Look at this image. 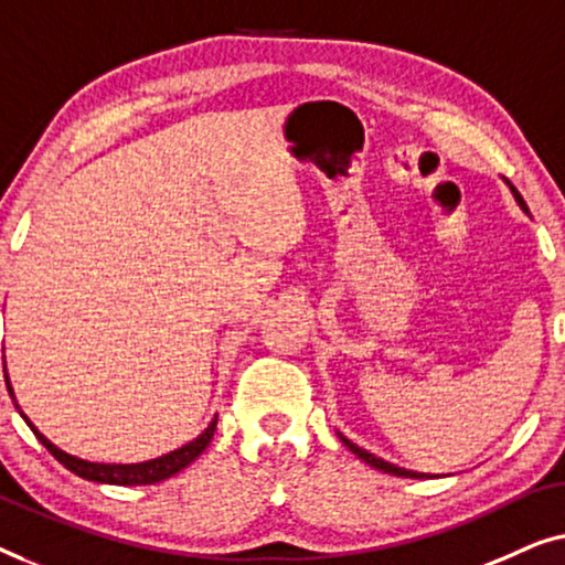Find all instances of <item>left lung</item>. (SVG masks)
Returning a JSON list of instances; mask_svg holds the SVG:
<instances>
[{"label": "left lung", "mask_w": 565, "mask_h": 565, "mask_svg": "<svg viewBox=\"0 0 565 565\" xmlns=\"http://www.w3.org/2000/svg\"><path fill=\"white\" fill-rule=\"evenodd\" d=\"M512 194H514V200H518V204L522 206L524 212H527V204H524V200H522V194L518 192V189L512 186ZM340 440H343V445L351 452H355V456H359L363 463H369V466H373V468H379V471H384V473H392V476H404V479H430V476L427 473H417V471H407V468H399V466H394V463H388V460H384V458H376L373 456V452H369V450H363V448H359V445L355 443H351L345 438V435H340Z\"/></svg>", "instance_id": "left-lung-1"}]
</instances>
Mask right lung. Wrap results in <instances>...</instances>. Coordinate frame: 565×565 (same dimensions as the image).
<instances>
[{
    "label": "right lung",
    "mask_w": 565,
    "mask_h": 565,
    "mask_svg": "<svg viewBox=\"0 0 565 565\" xmlns=\"http://www.w3.org/2000/svg\"><path fill=\"white\" fill-rule=\"evenodd\" d=\"M7 379V376H4ZM7 392L14 399V392L10 386V379H7ZM14 407H18V402H14ZM20 409V407H18ZM22 415V412H20ZM22 419L30 425V430L35 433V438L41 440L47 452L68 468L71 473L82 476L86 481H97V483H115V487H146V483H158L163 479H171L173 473H179L181 468H186L192 460H196L204 452L206 445H210L212 435H214V427H217V417L212 419L210 427L200 435V438L181 445L179 450H171L166 452L161 458H153V460H146V463H92V460H82L76 456H68V452H63L61 448H55V445L45 438V435L38 433V427L30 423V419L22 415Z\"/></svg>",
    "instance_id": "add662e5"
}]
</instances>
